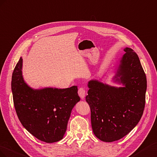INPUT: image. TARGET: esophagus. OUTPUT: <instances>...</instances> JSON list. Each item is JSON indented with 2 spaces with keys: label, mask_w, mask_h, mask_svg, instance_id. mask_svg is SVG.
Segmentation results:
<instances>
[{
  "label": "esophagus",
  "mask_w": 157,
  "mask_h": 157,
  "mask_svg": "<svg viewBox=\"0 0 157 157\" xmlns=\"http://www.w3.org/2000/svg\"><path fill=\"white\" fill-rule=\"evenodd\" d=\"M78 93L79 96L82 98H83L85 97V96H86V90H85V89L82 87L79 88Z\"/></svg>",
  "instance_id": "1"
}]
</instances>
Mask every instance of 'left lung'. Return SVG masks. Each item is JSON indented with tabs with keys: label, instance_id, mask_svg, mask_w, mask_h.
I'll return each instance as SVG.
<instances>
[{
	"label": "left lung",
	"instance_id": "left-lung-1",
	"mask_svg": "<svg viewBox=\"0 0 157 157\" xmlns=\"http://www.w3.org/2000/svg\"><path fill=\"white\" fill-rule=\"evenodd\" d=\"M114 79L116 87L91 80L86 99L90 106L91 126L100 140L113 142L130 132L140 122L145 105L147 78L137 54L124 48Z\"/></svg>",
	"mask_w": 157,
	"mask_h": 157
}]
</instances>
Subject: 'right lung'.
I'll use <instances>...</instances> for the list:
<instances>
[{
	"mask_svg": "<svg viewBox=\"0 0 157 157\" xmlns=\"http://www.w3.org/2000/svg\"><path fill=\"white\" fill-rule=\"evenodd\" d=\"M20 58L12 73L11 87L17 117L23 126L46 143L61 140L74 106L80 101L78 87L33 89L22 76Z\"/></svg>",
	"mask_w": 157,
	"mask_h": 157,
	"instance_id": "right-lung-1",
	"label": "right lung"
}]
</instances>
